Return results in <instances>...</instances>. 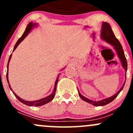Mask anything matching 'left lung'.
<instances>
[{
    "instance_id": "1",
    "label": "left lung",
    "mask_w": 133,
    "mask_h": 133,
    "mask_svg": "<svg viewBox=\"0 0 133 133\" xmlns=\"http://www.w3.org/2000/svg\"><path fill=\"white\" fill-rule=\"evenodd\" d=\"M101 37L103 38L104 41H106L107 42H108L109 44H111L114 47V49L116 51L117 55H118V57H119L121 61L122 62V65L123 67L125 69V71H127V61H126V57L124 56V51L123 49V47H122L121 44L119 42V41H118V39L114 36L113 32H112V29H111V25L108 24V22H103V25H102V30H101ZM125 84V82L123 84V86H122V88L119 89V91L117 92L116 94H115L114 95L111 96L110 97H108V98L104 99L101 100L99 101H94L90 100L89 99L86 98L84 96H82L81 94L79 92L78 90V93L79 96L82 100L84 101L87 102V103L91 104L94 105L96 106H104V105L108 104L111 102H112L116 97H117V95L119 94V92L122 91V89H123V87H124Z\"/></svg>"
}]
</instances>
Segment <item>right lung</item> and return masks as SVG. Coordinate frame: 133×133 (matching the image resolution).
Wrapping results in <instances>:
<instances>
[{
	"label": "right lung",
	"instance_id": "right-lung-1",
	"mask_svg": "<svg viewBox=\"0 0 133 133\" xmlns=\"http://www.w3.org/2000/svg\"><path fill=\"white\" fill-rule=\"evenodd\" d=\"M36 24H33L32 22H30L29 24L27 25V26L26 27V29H25V32H24V34H23V35L22 36H21V38H19V40L17 41V42H16V45H15L14 46V50L13 51H15V49L17 48V47L19 45V44L21 43L22 41L24 40V39H25V37H26L27 35L29 34V33L30 32V30H32V27L34 26H35ZM12 57V54H10V57H9V61H8V64H7V74H6V77H7V82H8L9 83V88H10V89L12 90L11 88H10V84H9V79H8V69H9V61H10V58ZM58 79H59V76L57 77V79H56V82H55V86H54V91H53V92L51 95L48 96L47 97H44V98H42L41 99H39V100H37V101H25L24 99H22L20 98L19 96H17V95H16V94H15L14 92H13L15 96L17 97V99L18 100L20 101L21 102V103H22L23 104H24L25 105H27V106H42V105L44 104H45L48 103L49 102L51 101L52 100L54 99V96H55V94H56V86H57V82H58Z\"/></svg>",
	"mask_w": 133,
	"mask_h": 133
}]
</instances>
